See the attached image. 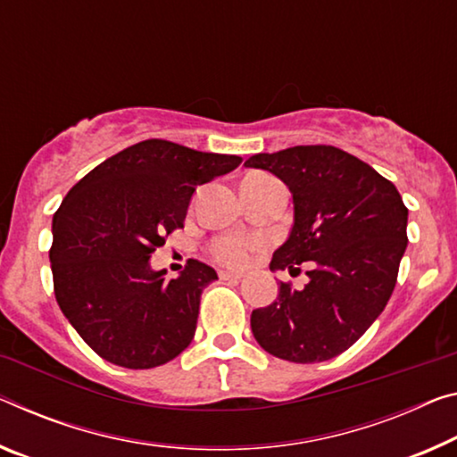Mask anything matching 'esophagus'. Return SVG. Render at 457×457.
Masks as SVG:
<instances>
[{
    "label": "esophagus",
    "instance_id": "obj_1",
    "mask_svg": "<svg viewBox=\"0 0 457 457\" xmlns=\"http://www.w3.org/2000/svg\"><path fill=\"white\" fill-rule=\"evenodd\" d=\"M220 278H221V280H240V278H242V274H240V272L221 270V272H220Z\"/></svg>",
    "mask_w": 457,
    "mask_h": 457
}]
</instances>
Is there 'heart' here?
Segmentation results:
<instances>
[{
	"label": "heart",
	"instance_id": "1",
	"mask_svg": "<svg viewBox=\"0 0 457 457\" xmlns=\"http://www.w3.org/2000/svg\"><path fill=\"white\" fill-rule=\"evenodd\" d=\"M248 177H266L262 172H250ZM256 242L250 240V237L242 236H226L215 240L212 245V252L217 262L228 264V266H244L248 262L250 252L254 250Z\"/></svg>",
	"mask_w": 457,
	"mask_h": 457
}]
</instances>
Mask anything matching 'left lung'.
<instances>
[{
    "mask_svg": "<svg viewBox=\"0 0 457 457\" xmlns=\"http://www.w3.org/2000/svg\"><path fill=\"white\" fill-rule=\"evenodd\" d=\"M244 166L272 172L293 193V229L270 270L310 262L303 291L280 282L274 303L252 311V333L280 360L336 358L364 336L395 291L409 209L390 180L336 146L254 154Z\"/></svg>",
    "mask_w": 457,
    "mask_h": 457,
    "instance_id": "obj_1",
    "label": "left lung"
}]
</instances>
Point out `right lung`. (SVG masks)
<instances>
[{
    "label": "right lung",
    "instance_id": "add662e5",
    "mask_svg": "<svg viewBox=\"0 0 457 457\" xmlns=\"http://www.w3.org/2000/svg\"><path fill=\"white\" fill-rule=\"evenodd\" d=\"M240 162L154 137L107 158L62 199L50 248L54 296L101 358L146 370L191 344L201 293L217 272L189 260L177 278H166L148 260L183 228L195 187Z\"/></svg>",
    "mask_w": 457,
    "mask_h": 457
}]
</instances>
